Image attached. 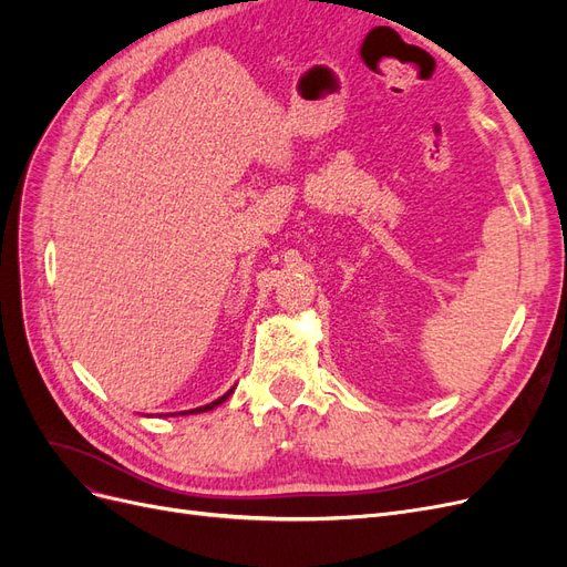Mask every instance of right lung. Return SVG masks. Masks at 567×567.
<instances>
[{
    "label": "right lung",
    "mask_w": 567,
    "mask_h": 567,
    "mask_svg": "<svg viewBox=\"0 0 567 567\" xmlns=\"http://www.w3.org/2000/svg\"><path fill=\"white\" fill-rule=\"evenodd\" d=\"M229 398V392L227 394H221V398L219 400H215V402H210V404H205V406H198V409H194V411H186V414H200V411H210V409H215L217 404H221V402H225Z\"/></svg>",
    "instance_id": "right-lung-1"
}]
</instances>
